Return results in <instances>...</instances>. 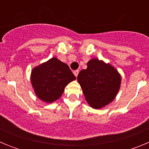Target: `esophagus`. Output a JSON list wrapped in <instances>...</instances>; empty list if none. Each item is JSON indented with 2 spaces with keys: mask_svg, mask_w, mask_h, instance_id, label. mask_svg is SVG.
I'll return each mask as SVG.
<instances>
[{
  "mask_svg": "<svg viewBox=\"0 0 149 149\" xmlns=\"http://www.w3.org/2000/svg\"><path fill=\"white\" fill-rule=\"evenodd\" d=\"M78 73H79V71L78 70H75V71H74V74L75 75V77H77V75H78Z\"/></svg>",
  "mask_w": 149,
  "mask_h": 149,
  "instance_id": "1",
  "label": "esophagus"
}]
</instances>
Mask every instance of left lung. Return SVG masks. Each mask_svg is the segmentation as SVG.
<instances>
[{
    "instance_id": "8db88e82",
    "label": "left lung",
    "mask_w": 149,
    "mask_h": 149,
    "mask_svg": "<svg viewBox=\"0 0 149 149\" xmlns=\"http://www.w3.org/2000/svg\"><path fill=\"white\" fill-rule=\"evenodd\" d=\"M86 101L94 109H100L115 99L121 85V75L109 63L93 58L87 68L77 75Z\"/></svg>"
}]
</instances>
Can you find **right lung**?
<instances>
[{
  "mask_svg": "<svg viewBox=\"0 0 149 149\" xmlns=\"http://www.w3.org/2000/svg\"><path fill=\"white\" fill-rule=\"evenodd\" d=\"M75 79L68 65L56 57L33 68L30 77L35 94L47 103L59 99L65 86Z\"/></svg>",
  "mask_w": 149,
  "mask_h": 149,
  "instance_id": "right-lung-1",
  "label": "right lung"
}]
</instances>
